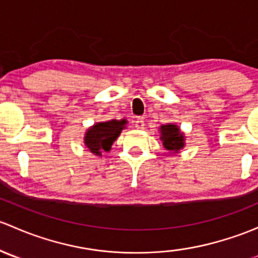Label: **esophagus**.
<instances>
[{"mask_svg":"<svg viewBox=\"0 0 258 258\" xmlns=\"http://www.w3.org/2000/svg\"><path fill=\"white\" fill-rule=\"evenodd\" d=\"M135 127H136L137 130H142L145 127V121L142 117H137L136 121H135Z\"/></svg>","mask_w":258,"mask_h":258,"instance_id":"34e87169","label":"esophagus"}]
</instances>
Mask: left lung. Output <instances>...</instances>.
Wrapping results in <instances>:
<instances>
[{
    "instance_id": "8db88e82",
    "label": "left lung",
    "mask_w": 258,
    "mask_h": 258,
    "mask_svg": "<svg viewBox=\"0 0 258 258\" xmlns=\"http://www.w3.org/2000/svg\"><path fill=\"white\" fill-rule=\"evenodd\" d=\"M161 140L163 141V147L167 151H178L184 145L183 134L179 132L176 124L161 126Z\"/></svg>"
}]
</instances>
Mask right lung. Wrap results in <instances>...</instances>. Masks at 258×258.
<instances>
[{"instance_id": "add662e5", "label": "right lung", "mask_w": 258, "mask_h": 258, "mask_svg": "<svg viewBox=\"0 0 258 258\" xmlns=\"http://www.w3.org/2000/svg\"><path fill=\"white\" fill-rule=\"evenodd\" d=\"M126 122V119H121V121L112 119V121L96 123L95 126H92L86 132V146L95 155L101 156L103 151L107 152L111 150V146H112L114 140L118 137L122 130L124 128Z\"/></svg>"}]
</instances>
